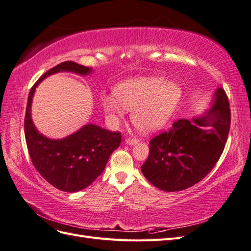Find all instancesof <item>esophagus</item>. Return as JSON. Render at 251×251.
<instances>
[{
    "label": "esophagus",
    "mask_w": 251,
    "mask_h": 251,
    "mask_svg": "<svg viewBox=\"0 0 251 251\" xmlns=\"http://www.w3.org/2000/svg\"><path fill=\"white\" fill-rule=\"evenodd\" d=\"M138 142V140L136 138H126V143L128 144V146H134V144H136Z\"/></svg>",
    "instance_id": "34e87169"
}]
</instances>
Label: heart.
Segmentation results:
<instances>
[{
	"instance_id": "b5f03b06",
	"label": "heart",
	"mask_w": 251,
	"mask_h": 251,
	"mask_svg": "<svg viewBox=\"0 0 251 251\" xmlns=\"http://www.w3.org/2000/svg\"><path fill=\"white\" fill-rule=\"evenodd\" d=\"M114 96L102 98V108L114 119L132 111L134 126L143 133L162 128L178 109L182 89L177 82L162 76L128 79L114 89Z\"/></svg>"
}]
</instances>
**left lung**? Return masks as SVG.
<instances>
[{"label": "left lung", "mask_w": 251, "mask_h": 251, "mask_svg": "<svg viewBox=\"0 0 251 251\" xmlns=\"http://www.w3.org/2000/svg\"><path fill=\"white\" fill-rule=\"evenodd\" d=\"M230 127L228 98L217 89L211 108L204 116L180 119L168 132L150 141V153L141 165L150 183L164 192H179L195 185L221 157Z\"/></svg>", "instance_id": "8db88e82"}]
</instances>
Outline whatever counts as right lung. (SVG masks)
Instances as JSON below:
<instances>
[{
	"mask_svg": "<svg viewBox=\"0 0 251 251\" xmlns=\"http://www.w3.org/2000/svg\"><path fill=\"white\" fill-rule=\"evenodd\" d=\"M58 72L88 75L92 69L74 62H64L42 75L28 95L25 138L29 156L41 176L59 191L75 193L89 186L103 172L111 154L120 146L121 134L92 124L63 139H50L37 131L31 118L35 88L49 75Z\"/></svg>",
	"mask_w": 251,
	"mask_h": 251,
	"instance_id": "1",
	"label": "right lung"
}]
</instances>
